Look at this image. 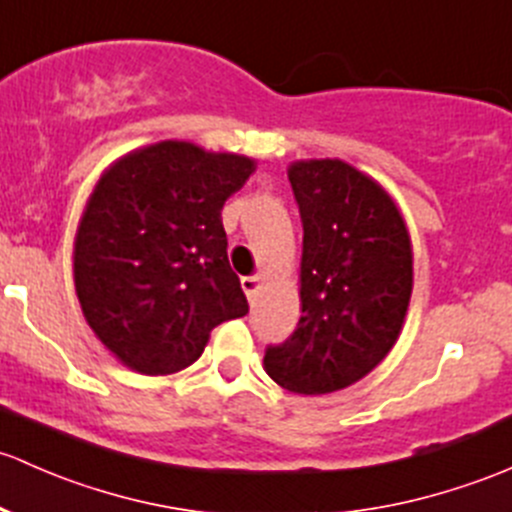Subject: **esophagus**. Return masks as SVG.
Returning a JSON list of instances; mask_svg holds the SVG:
<instances>
[{
    "label": "esophagus",
    "instance_id": "obj_1",
    "mask_svg": "<svg viewBox=\"0 0 512 512\" xmlns=\"http://www.w3.org/2000/svg\"><path fill=\"white\" fill-rule=\"evenodd\" d=\"M240 284H242V292L247 294V299H250V304H252V299H255V294L260 292L262 277H260V274H252V277H242Z\"/></svg>",
    "mask_w": 512,
    "mask_h": 512
}]
</instances>
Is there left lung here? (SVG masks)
Listing matches in <instances>:
<instances>
[{"label":"left lung","mask_w":512,"mask_h":512,"mask_svg":"<svg viewBox=\"0 0 512 512\" xmlns=\"http://www.w3.org/2000/svg\"><path fill=\"white\" fill-rule=\"evenodd\" d=\"M297 198L301 319L265 351L284 390L326 395L358 383L400 338L412 297V242L390 193L341 159L287 169Z\"/></svg>","instance_id":"left-lung-1"}]
</instances>
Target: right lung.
Wrapping results in <instances>:
<instances>
[{"instance_id":"add662e5","label":"right lung","mask_w":512,"mask_h":512,"mask_svg":"<svg viewBox=\"0 0 512 512\" xmlns=\"http://www.w3.org/2000/svg\"><path fill=\"white\" fill-rule=\"evenodd\" d=\"M252 171L242 154L166 139L100 176L75 233L73 279L85 321L122 365L179 373L215 326L247 314L220 211Z\"/></svg>"}]
</instances>
